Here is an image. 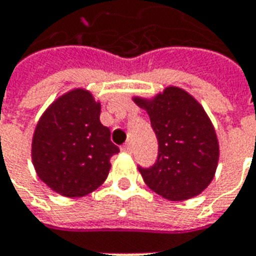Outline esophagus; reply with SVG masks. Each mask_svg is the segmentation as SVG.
Returning <instances> with one entry per match:
<instances>
[{
	"mask_svg": "<svg viewBox=\"0 0 256 256\" xmlns=\"http://www.w3.org/2000/svg\"><path fill=\"white\" fill-rule=\"evenodd\" d=\"M121 150L124 151V152H132V144L128 142V143H126L124 146L121 147Z\"/></svg>",
	"mask_w": 256,
	"mask_h": 256,
	"instance_id": "1",
	"label": "esophagus"
}]
</instances>
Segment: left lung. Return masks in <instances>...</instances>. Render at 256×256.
Here are the masks:
<instances>
[{
  "label": "left lung",
  "mask_w": 256,
  "mask_h": 256,
  "mask_svg": "<svg viewBox=\"0 0 256 256\" xmlns=\"http://www.w3.org/2000/svg\"><path fill=\"white\" fill-rule=\"evenodd\" d=\"M144 109L158 139V158L139 166L147 187L168 200H187L202 194L214 178L220 144L212 121L186 90L169 86L152 98L134 96Z\"/></svg>",
  "instance_id": "8db88e82"
}]
</instances>
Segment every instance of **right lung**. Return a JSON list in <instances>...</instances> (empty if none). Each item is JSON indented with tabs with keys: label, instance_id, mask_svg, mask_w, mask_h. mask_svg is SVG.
I'll return each mask as SVG.
<instances>
[{
	"label": "right lung",
	"instance_id": "obj_1",
	"mask_svg": "<svg viewBox=\"0 0 256 256\" xmlns=\"http://www.w3.org/2000/svg\"><path fill=\"white\" fill-rule=\"evenodd\" d=\"M100 102L86 88L65 92L35 126L31 158L38 177L54 192L82 198L100 187L118 147L100 120Z\"/></svg>",
	"mask_w": 256,
	"mask_h": 256
}]
</instances>
